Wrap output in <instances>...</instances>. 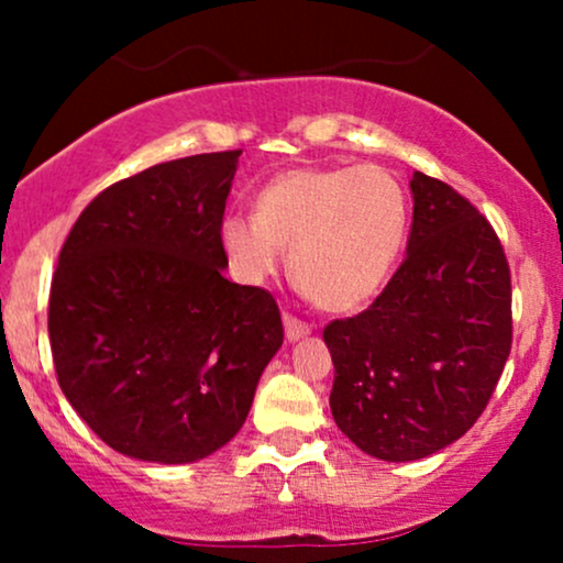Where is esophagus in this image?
Segmentation results:
<instances>
[{
  "label": "esophagus",
  "mask_w": 563,
  "mask_h": 563,
  "mask_svg": "<svg viewBox=\"0 0 563 563\" xmlns=\"http://www.w3.org/2000/svg\"><path fill=\"white\" fill-rule=\"evenodd\" d=\"M283 325H286V339L288 341H299V339H303V335L312 333V328H309L307 322L296 320L294 314H283Z\"/></svg>",
  "instance_id": "esophagus-1"
}]
</instances>
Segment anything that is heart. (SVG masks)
Wrapping results in <instances>:
<instances>
[{
    "mask_svg": "<svg viewBox=\"0 0 563 563\" xmlns=\"http://www.w3.org/2000/svg\"><path fill=\"white\" fill-rule=\"evenodd\" d=\"M410 200L380 166H296L256 192L254 214L219 228L230 269L262 286L283 264L325 312H354L384 290L402 256Z\"/></svg>",
    "mask_w": 563,
    "mask_h": 563,
    "instance_id": "obj_1",
    "label": "heart"
}]
</instances>
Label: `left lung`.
I'll return each instance as SVG.
<instances>
[{
    "label": "left lung",
    "instance_id": "8db88e82",
    "mask_svg": "<svg viewBox=\"0 0 563 563\" xmlns=\"http://www.w3.org/2000/svg\"><path fill=\"white\" fill-rule=\"evenodd\" d=\"M405 262L365 312L322 331L333 421L367 455L421 461L461 439L510 352V273L461 192L416 172Z\"/></svg>",
    "mask_w": 563,
    "mask_h": 563
}]
</instances>
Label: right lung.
Here are the masks:
<instances>
[{"instance_id": "1", "label": "right lung", "mask_w": 563, "mask_h": 563, "mask_svg": "<svg viewBox=\"0 0 563 563\" xmlns=\"http://www.w3.org/2000/svg\"><path fill=\"white\" fill-rule=\"evenodd\" d=\"M241 151L156 164L76 219L49 290L57 384L108 448L196 463L241 431L283 346L267 290L224 277L219 241Z\"/></svg>"}]
</instances>
